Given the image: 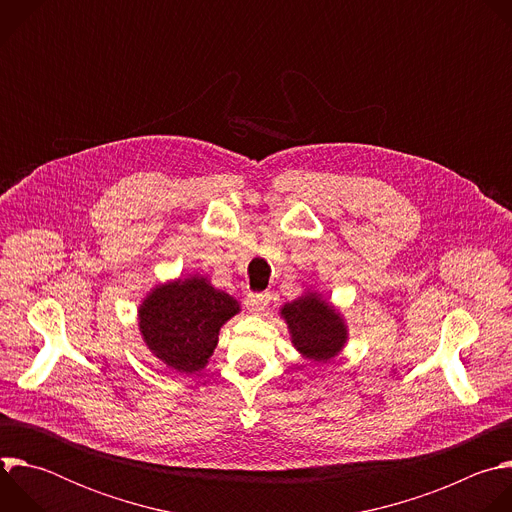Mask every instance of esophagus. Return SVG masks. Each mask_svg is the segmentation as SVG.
Returning <instances> with one entry per match:
<instances>
[{"label": "esophagus", "mask_w": 512, "mask_h": 512, "mask_svg": "<svg viewBox=\"0 0 512 512\" xmlns=\"http://www.w3.org/2000/svg\"><path fill=\"white\" fill-rule=\"evenodd\" d=\"M271 296L269 294H247L245 296V306L253 314H261L269 306Z\"/></svg>", "instance_id": "esophagus-1"}]
</instances>
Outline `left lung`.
<instances>
[{"label": "left lung", "instance_id": "obj_1", "mask_svg": "<svg viewBox=\"0 0 512 512\" xmlns=\"http://www.w3.org/2000/svg\"><path fill=\"white\" fill-rule=\"evenodd\" d=\"M279 316L287 326L291 344L312 364L334 360L348 344L344 314L316 289H306L300 298L283 304Z\"/></svg>", "mask_w": 512, "mask_h": 512}]
</instances>
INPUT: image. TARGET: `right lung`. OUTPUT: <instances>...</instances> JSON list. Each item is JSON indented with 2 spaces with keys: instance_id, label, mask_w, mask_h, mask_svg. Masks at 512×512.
Here are the masks:
<instances>
[{
  "instance_id": "add662e5",
  "label": "right lung",
  "mask_w": 512,
  "mask_h": 512,
  "mask_svg": "<svg viewBox=\"0 0 512 512\" xmlns=\"http://www.w3.org/2000/svg\"><path fill=\"white\" fill-rule=\"evenodd\" d=\"M241 312V304L208 275L190 273L154 285L137 308L143 344L168 369L196 375L218 344V332Z\"/></svg>"
}]
</instances>
